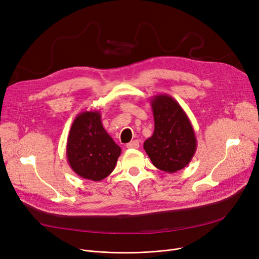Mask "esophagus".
I'll list each match as a JSON object with an SVG mask.
<instances>
[{
    "instance_id": "1",
    "label": "esophagus",
    "mask_w": 259,
    "mask_h": 259,
    "mask_svg": "<svg viewBox=\"0 0 259 259\" xmlns=\"http://www.w3.org/2000/svg\"><path fill=\"white\" fill-rule=\"evenodd\" d=\"M139 147H140V142L138 140L132 141V142L127 144V148L128 149H138Z\"/></svg>"
}]
</instances>
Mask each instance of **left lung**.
<instances>
[{
    "label": "left lung",
    "mask_w": 259,
    "mask_h": 259,
    "mask_svg": "<svg viewBox=\"0 0 259 259\" xmlns=\"http://www.w3.org/2000/svg\"><path fill=\"white\" fill-rule=\"evenodd\" d=\"M151 107L154 132L144 149L157 169L175 173L187 167L195 154L193 126L182 106L168 94L154 95Z\"/></svg>",
    "instance_id": "left-lung-1"
}]
</instances>
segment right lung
Wrapping results in <instances>:
<instances>
[{"instance_id":"obj_1","label":"right lung","mask_w":259,"mask_h":259,"mask_svg":"<svg viewBox=\"0 0 259 259\" xmlns=\"http://www.w3.org/2000/svg\"><path fill=\"white\" fill-rule=\"evenodd\" d=\"M99 110L80 112L74 118L67 139V161L85 180L100 182L116 166L121 149L107 133Z\"/></svg>"}]
</instances>
